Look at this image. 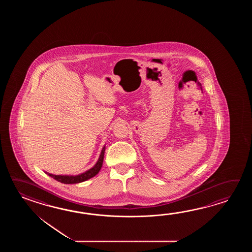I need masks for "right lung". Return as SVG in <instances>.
<instances>
[{
    "label": "right lung",
    "mask_w": 252,
    "mask_h": 252,
    "mask_svg": "<svg viewBox=\"0 0 252 252\" xmlns=\"http://www.w3.org/2000/svg\"><path fill=\"white\" fill-rule=\"evenodd\" d=\"M104 151H105V146L102 148L101 155L99 157V159L96 162V164L90 168L89 170L82 173L80 175L77 176H61V175H52L47 173L50 177H53L54 179H56L57 181L63 184H77V183L84 182L88 179H90L92 177L96 176L97 174L100 171L101 167L102 166V162H103V157H104Z\"/></svg>",
    "instance_id": "obj_1"
}]
</instances>
